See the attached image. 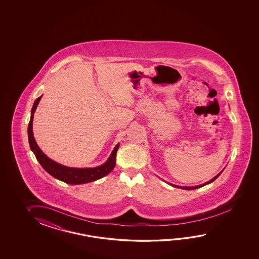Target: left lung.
Listing matches in <instances>:
<instances>
[{
  "mask_svg": "<svg viewBox=\"0 0 259 259\" xmlns=\"http://www.w3.org/2000/svg\"><path fill=\"white\" fill-rule=\"evenodd\" d=\"M220 174H221V172H220L219 175H217V176H215V178H213V179H212L211 181H209V182H206V183H204V184H202V185H199V186H195V187H180V186H177V185H173V184H170V185H172V186H174V187L181 188V189H184V190H194V189H197V188L203 187V186H204V185H206V184H209V183H211V182H214L215 179H217L218 177L220 176Z\"/></svg>",
  "mask_w": 259,
  "mask_h": 259,
  "instance_id": "obj_1",
  "label": "left lung"
}]
</instances>
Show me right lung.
I'll list each match as a JSON object with an SVG mask.
<instances>
[{
	"instance_id": "1",
	"label": "right lung",
	"mask_w": 259,
	"mask_h": 259,
	"mask_svg": "<svg viewBox=\"0 0 259 259\" xmlns=\"http://www.w3.org/2000/svg\"><path fill=\"white\" fill-rule=\"evenodd\" d=\"M42 96V95H41ZM39 96L37 98L34 103L32 110H31V116L30 120L28 123V143L30 149L32 150L37 160L39 161V164L44 167L45 170L49 173L50 175L66 182L68 184H83L88 182H94L96 180H99L103 177L106 176L109 174L111 171L114 169L116 165V152L119 147V143L116 144V147L113 150L110 157L105 162L104 165H100L94 168H75V167H68L65 165H60L55 161L50 159L48 156H46L42 153V151L39 149L38 144L36 143L33 136V131H32V122H33L34 112L37 108V105L39 104V100L41 98Z\"/></svg>"
}]
</instances>
